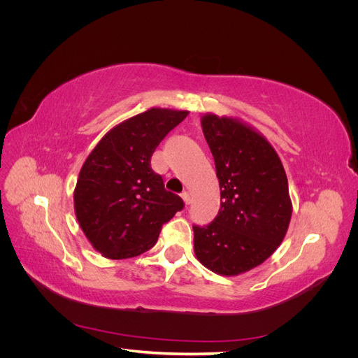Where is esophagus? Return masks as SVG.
I'll use <instances>...</instances> for the list:
<instances>
[{
	"mask_svg": "<svg viewBox=\"0 0 358 358\" xmlns=\"http://www.w3.org/2000/svg\"><path fill=\"white\" fill-rule=\"evenodd\" d=\"M180 196H182V200L185 201V204H189V203H191V196H189L188 191H183V192L180 194Z\"/></svg>",
	"mask_w": 358,
	"mask_h": 358,
	"instance_id": "1",
	"label": "esophagus"
}]
</instances>
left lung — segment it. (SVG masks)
Returning <instances> with one entry per match:
<instances>
[{"label":"left lung","instance_id":"8db88e82","mask_svg":"<svg viewBox=\"0 0 358 358\" xmlns=\"http://www.w3.org/2000/svg\"><path fill=\"white\" fill-rule=\"evenodd\" d=\"M201 127L222 201L209 225H192L194 252L212 272L236 276L282 243L292 212L288 180L272 145L241 119L208 113Z\"/></svg>","mask_w":358,"mask_h":358}]
</instances>
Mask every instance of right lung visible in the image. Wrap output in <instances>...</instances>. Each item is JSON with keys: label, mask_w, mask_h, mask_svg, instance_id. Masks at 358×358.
<instances>
[{"label": "right lung", "mask_w": 358, "mask_h": 358, "mask_svg": "<svg viewBox=\"0 0 358 358\" xmlns=\"http://www.w3.org/2000/svg\"><path fill=\"white\" fill-rule=\"evenodd\" d=\"M187 110L152 107L112 128L83 162L74 188V210L95 251L110 259L152 248L162 224L183 209L164 188L150 157Z\"/></svg>", "instance_id": "obj_1"}]
</instances>
